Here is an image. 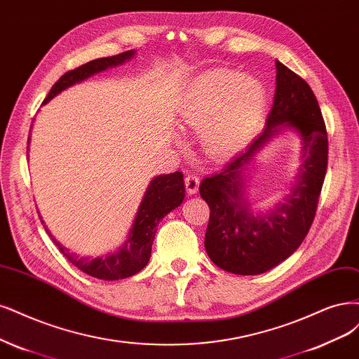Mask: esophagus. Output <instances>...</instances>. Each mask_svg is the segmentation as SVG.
Returning <instances> with one entry per match:
<instances>
[{"mask_svg": "<svg viewBox=\"0 0 359 359\" xmlns=\"http://www.w3.org/2000/svg\"><path fill=\"white\" fill-rule=\"evenodd\" d=\"M185 189H187L189 194H196L197 190H199V178L194 174H187L185 175Z\"/></svg>", "mask_w": 359, "mask_h": 359, "instance_id": "34e87169", "label": "esophagus"}]
</instances>
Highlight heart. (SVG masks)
<instances>
[{"label":"heart","instance_id":"1","mask_svg":"<svg viewBox=\"0 0 359 359\" xmlns=\"http://www.w3.org/2000/svg\"><path fill=\"white\" fill-rule=\"evenodd\" d=\"M263 86L242 72L211 69L197 76L180 111L184 126H203L202 141L208 154L226 157L251 140L263 117Z\"/></svg>","mask_w":359,"mask_h":359}]
</instances>
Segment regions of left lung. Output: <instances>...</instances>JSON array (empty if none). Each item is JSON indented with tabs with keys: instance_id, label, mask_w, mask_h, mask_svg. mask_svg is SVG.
Segmentation results:
<instances>
[{
	"instance_id": "obj_1",
	"label": "left lung",
	"mask_w": 359,
	"mask_h": 359,
	"mask_svg": "<svg viewBox=\"0 0 359 359\" xmlns=\"http://www.w3.org/2000/svg\"><path fill=\"white\" fill-rule=\"evenodd\" d=\"M276 89L266 128L246 150L203 178L202 199L211 209L205 250L222 270L259 275L297 251L311 229L328 163V138L316 97L309 84L279 60ZM291 130L301 140L302 163L290 193L267 210L245 197V174L266 143Z\"/></svg>"
}]
</instances>
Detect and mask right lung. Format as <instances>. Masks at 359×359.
I'll return each instance as SVG.
<instances>
[{"label":"right lung","mask_w":359,"mask_h":359,"mask_svg":"<svg viewBox=\"0 0 359 359\" xmlns=\"http://www.w3.org/2000/svg\"><path fill=\"white\" fill-rule=\"evenodd\" d=\"M135 50L123 52L116 56L100 57L88 62L76 69L65 72L48 92L43 104H47L56 95L64 92L71 86L84 81L97 72H102L108 68H113L121 64H126L128 60L133 59ZM29 142V141H28ZM185 197V185L184 177L181 172H174L168 175L154 177L145 190V194L140 203V208L132 222L128 239L117 251L109 252L102 257H80L74 252H69L67 246L57 242L55 238L53 242L64 254L71 264L84 271L86 275L104 279V280H116L125 279L141 271L147 263L150 262L151 246L156 236V230L158 222L162 221L170 211L178 208ZM41 222H44L41 219ZM46 229V227H44ZM47 233H50L46 229Z\"/></svg>","instance_id":"obj_1"}]
</instances>
